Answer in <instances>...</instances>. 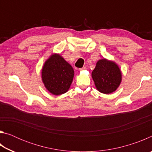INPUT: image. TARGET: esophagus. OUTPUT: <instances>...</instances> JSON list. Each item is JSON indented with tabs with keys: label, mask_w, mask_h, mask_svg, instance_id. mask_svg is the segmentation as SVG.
Here are the masks:
<instances>
[{
	"label": "esophagus",
	"mask_w": 152,
	"mask_h": 152,
	"mask_svg": "<svg viewBox=\"0 0 152 152\" xmlns=\"http://www.w3.org/2000/svg\"><path fill=\"white\" fill-rule=\"evenodd\" d=\"M86 67H83V68H80V69H79V70H80V71H82V70H86Z\"/></svg>",
	"instance_id": "34e87169"
}]
</instances>
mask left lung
<instances>
[{"mask_svg":"<svg viewBox=\"0 0 152 152\" xmlns=\"http://www.w3.org/2000/svg\"><path fill=\"white\" fill-rule=\"evenodd\" d=\"M92 77L98 91L104 94L116 91L121 82V72L119 66L106 59L97 61Z\"/></svg>","mask_w":152,"mask_h":152,"instance_id":"1","label":"left lung"}]
</instances>
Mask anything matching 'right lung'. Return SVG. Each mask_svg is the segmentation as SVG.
I'll use <instances>...</instances> for the list:
<instances>
[{
  "mask_svg": "<svg viewBox=\"0 0 152 152\" xmlns=\"http://www.w3.org/2000/svg\"><path fill=\"white\" fill-rule=\"evenodd\" d=\"M74 74L72 67L59 54L51 56L45 62L42 72L45 88L54 95L62 94L68 91Z\"/></svg>",
  "mask_w": 152,
  "mask_h": 152,
  "instance_id": "obj_1",
  "label": "right lung"
}]
</instances>
